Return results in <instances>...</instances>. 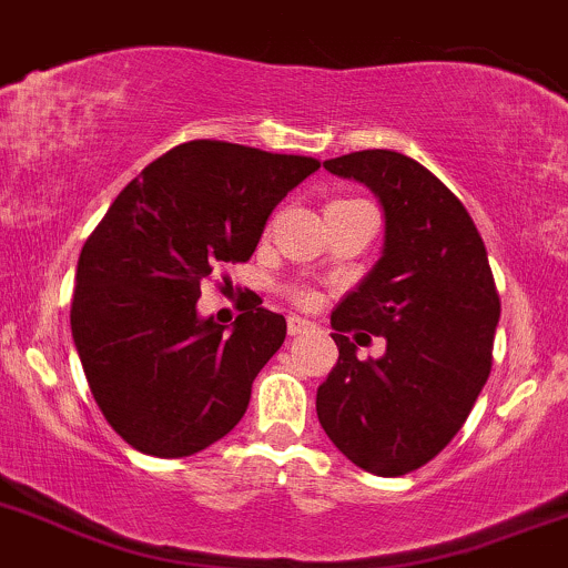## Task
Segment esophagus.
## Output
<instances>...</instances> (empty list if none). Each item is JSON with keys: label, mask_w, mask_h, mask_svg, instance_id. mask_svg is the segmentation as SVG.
Here are the masks:
<instances>
[{"label": "esophagus", "mask_w": 568, "mask_h": 568, "mask_svg": "<svg viewBox=\"0 0 568 568\" xmlns=\"http://www.w3.org/2000/svg\"><path fill=\"white\" fill-rule=\"evenodd\" d=\"M310 328H313V323L304 321V317H298V315H291L288 317V334L291 336H298V334L310 332Z\"/></svg>", "instance_id": "esophagus-1"}]
</instances>
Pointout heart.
Returning a JSON list of instances; mask_svg holds the SVG:
<instances>
[{
    "instance_id": "b5f03b06",
    "label": "heart",
    "mask_w": 568,
    "mask_h": 568,
    "mask_svg": "<svg viewBox=\"0 0 568 568\" xmlns=\"http://www.w3.org/2000/svg\"><path fill=\"white\" fill-rule=\"evenodd\" d=\"M291 298H294L298 307H313V304H315V294H313V291H307V288H294V291H291Z\"/></svg>"
}]
</instances>
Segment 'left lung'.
<instances>
[{"label":"left lung","mask_w":568,"mask_h":568,"mask_svg":"<svg viewBox=\"0 0 568 568\" xmlns=\"http://www.w3.org/2000/svg\"><path fill=\"white\" fill-rule=\"evenodd\" d=\"M323 166L375 191L385 245L332 313L339 358L317 388V420L355 466L402 477L439 456L469 417L494 364L501 302L475 221L426 166L396 151ZM364 331L386 336L383 359L354 355Z\"/></svg>","instance_id":"8db88e82"}]
</instances>
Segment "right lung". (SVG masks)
Here are the masks:
<instances>
[{
  "mask_svg": "<svg viewBox=\"0 0 568 568\" xmlns=\"http://www.w3.org/2000/svg\"><path fill=\"white\" fill-rule=\"evenodd\" d=\"M317 166L310 155L183 142L118 193L85 240L72 339L93 402L134 450L185 458L242 420L285 317L258 302L223 332L196 315L202 280L251 258L272 210Z\"/></svg>",
  "mask_w": 568,
  "mask_h": 568,
  "instance_id": "right-lung-1",
  "label": "right lung"
}]
</instances>
